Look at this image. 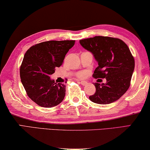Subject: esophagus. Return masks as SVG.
Returning a JSON list of instances; mask_svg holds the SVG:
<instances>
[{"label": "esophagus", "mask_w": 150, "mask_h": 150, "mask_svg": "<svg viewBox=\"0 0 150 150\" xmlns=\"http://www.w3.org/2000/svg\"><path fill=\"white\" fill-rule=\"evenodd\" d=\"M80 83L82 86H85V85H86L88 84V82H86V81H80Z\"/></svg>", "instance_id": "34e87169"}]
</instances>
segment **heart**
<instances>
[{
  "label": "heart",
  "instance_id": "1",
  "mask_svg": "<svg viewBox=\"0 0 150 150\" xmlns=\"http://www.w3.org/2000/svg\"><path fill=\"white\" fill-rule=\"evenodd\" d=\"M86 76L87 73L84 71H81V72H79L77 74V77L79 78H84L86 77Z\"/></svg>",
  "mask_w": 150,
  "mask_h": 150
}]
</instances>
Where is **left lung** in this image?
Returning a JSON list of instances; mask_svg holds the SVG:
<instances>
[{
  "mask_svg": "<svg viewBox=\"0 0 150 150\" xmlns=\"http://www.w3.org/2000/svg\"><path fill=\"white\" fill-rule=\"evenodd\" d=\"M83 48L91 52L98 63L92 76L105 78L106 83H94L92 102L108 104L119 100L130 86L135 61L128 46L117 38L97 36L80 40Z\"/></svg>",
  "mask_w": 150,
  "mask_h": 150,
  "instance_id": "obj_1",
  "label": "left lung"
}]
</instances>
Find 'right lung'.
I'll list each match as a JSON object with an SVG mask.
<instances>
[{
  "mask_svg": "<svg viewBox=\"0 0 150 150\" xmlns=\"http://www.w3.org/2000/svg\"><path fill=\"white\" fill-rule=\"evenodd\" d=\"M75 40H50L34 45L26 51L20 68L21 82L28 96L42 107L52 108L62 102L66 86L51 80L55 68L62 64Z\"/></svg>",
  "mask_w": 150,
  "mask_h": 150,
  "instance_id": "right-lung-1",
  "label": "right lung"
}]
</instances>
